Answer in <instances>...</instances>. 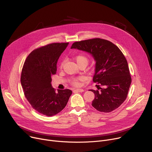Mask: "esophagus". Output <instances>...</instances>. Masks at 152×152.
Masks as SVG:
<instances>
[{
  "label": "esophagus",
  "instance_id": "esophagus-1",
  "mask_svg": "<svg viewBox=\"0 0 152 152\" xmlns=\"http://www.w3.org/2000/svg\"><path fill=\"white\" fill-rule=\"evenodd\" d=\"M84 90L83 89H75L73 90V92H79V93H82L83 92Z\"/></svg>",
  "mask_w": 152,
  "mask_h": 152
}]
</instances>
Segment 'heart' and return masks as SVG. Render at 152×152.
<instances>
[{
	"label": "heart",
	"instance_id": "obj_1",
	"mask_svg": "<svg viewBox=\"0 0 152 152\" xmlns=\"http://www.w3.org/2000/svg\"><path fill=\"white\" fill-rule=\"evenodd\" d=\"M75 59L78 66H79V65H81V64L87 65L88 62V57L84 55H78L75 57ZM63 65H64V62H62L61 64V66H60L61 68H62L63 67ZM81 79H82L81 77H77V78L74 79L72 80V83L75 86H78L79 85V81Z\"/></svg>",
	"mask_w": 152,
	"mask_h": 152
}]
</instances>
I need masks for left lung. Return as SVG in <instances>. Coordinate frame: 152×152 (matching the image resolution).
Returning <instances> with one entry per match:
<instances>
[{
    "label": "left lung",
    "mask_w": 152,
    "mask_h": 152,
    "mask_svg": "<svg viewBox=\"0 0 152 152\" xmlns=\"http://www.w3.org/2000/svg\"><path fill=\"white\" fill-rule=\"evenodd\" d=\"M71 49L88 52L96 61L93 80L104 88L90 90L94 93L92 106L100 112L110 113L126 100L132 79L126 58L111 41L93 38L75 42Z\"/></svg>",
    "instance_id": "left-lung-1"
}]
</instances>
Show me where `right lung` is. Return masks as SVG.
<instances>
[{
    "label": "right lung",
    "mask_w": 152,
    "mask_h": 152,
    "mask_svg": "<svg viewBox=\"0 0 152 152\" xmlns=\"http://www.w3.org/2000/svg\"><path fill=\"white\" fill-rule=\"evenodd\" d=\"M69 42L52 43L33 50L27 57L21 75L24 94L34 110L48 117L55 115L66 107L72 91L52 86V76L56 64Z\"/></svg>",
    "instance_id": "1"
}]
</instances>
